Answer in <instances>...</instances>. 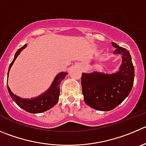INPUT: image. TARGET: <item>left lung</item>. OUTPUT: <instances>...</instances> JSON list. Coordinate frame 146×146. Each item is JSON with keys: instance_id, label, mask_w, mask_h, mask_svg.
<instances>
[{"instance_id": "obj_1", "label": "left lung", "mask_w": 146, "mask_h": 146, "mask_svg": "<svg viewBox=\"0 0 146 146\" xmlns=\"http://www.w3.org/2000/svg\"><path fill=\"white\" fill-rule=\"evenodd\" d=\"M120 55L122 63L117 72L108 74L100 72L82 73L81 78L82 94L85 103L100 111H110L120 105L130 94L135 77L134 66L130 52L126 48L112 42Z\"/></svg>"}]
</instances>
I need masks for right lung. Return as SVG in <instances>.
I'll list each match as a JSON object with an SVG mask.
<instances>
[{"mask_svg":"<svg viewBox=\"0 0 146 146\" xmlns=\"http://www.w3.org/2000/svg\"><path fill=\"white\" fill-rule=\"evenodd\" d=\"M26 46H27V44H25L24 46H23L21 48H20L16 51L14 58H13V61H12V62L10 64L9 68H8V78L10 69H11V66H13L15 60L19 56L21 52L24 48H26ZM67 72H62L58 74H56V76L55 77L54 80L53 82L51 84L49 88L46 91L44 92V93L38 95V97H36V98H31V99L20 98V97L17 96V95H16L12 92L10 87H8V84H7L8 93H9L10 96L11 97L12 100L21 108L26 110V112H30V113H41V112H45V111L51 109V108H53L54 105H56V103L59 101V95H60L59 85L61 84V82L65 78V77L67 75Z\"/></svg>","mask_w":146,"mask_h":146,"instance_id":"add662e5","label":"right lung"}]
</instances>
